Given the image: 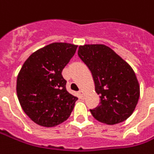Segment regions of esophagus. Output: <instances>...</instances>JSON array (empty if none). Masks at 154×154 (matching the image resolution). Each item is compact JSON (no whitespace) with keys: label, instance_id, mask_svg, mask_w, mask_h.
<instances>
[{"label":"esophagus","instance_id":"obj_1","mask_svg":"<svg viewBox=\"0 0 154 154\" xmlns=\"http://www.w3.org/2000/svg\"><path fill=\"white\" fill-rule=\"evenodd\" d=\"M78 93H79V96H80L82 98H83V97H84V93H83V92H82V90H80V91L78 92Z\"/></svg>","mask_w":154,"mask_h":154}]
</instances>
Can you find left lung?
<instances>
[{"label": "left lung", "mask_w": 154, "mask_h": 154, "mask_svg": "<svg viewBox=\"0 0 154 154\" xmlns=\"http://www.w3.org/2000/svg\"><path fill=\"white\" fill-rule=\"evenodd\" d=\"M78 56L88 66L101 98L98 107L91 111L97 121L114 125L127 120L137 106L140 86L128 62L103 44L78 47Z\"/></svg>", "instance_id": "left-lung-1"}]
</instances>
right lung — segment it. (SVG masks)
Listing matches in <instances>:
<instances>
[{"instance_id": "add662e5", "label": "right lung", "mask_w": 154, "mask_h": 154, "mask_svg": "<svg viewBox=\"0 0 154 154\" xmlns=\"http://www.w3.org/2000/svg\"><path fill=\"white\" fill-rule=\"evenodd\" d=\"M77 45L53 42L34 51L21 66L17 79V94L24 112L33 122L51 128L69 118L77 97L66 91L63 68Z\"/></svg>"}]
</instances>
